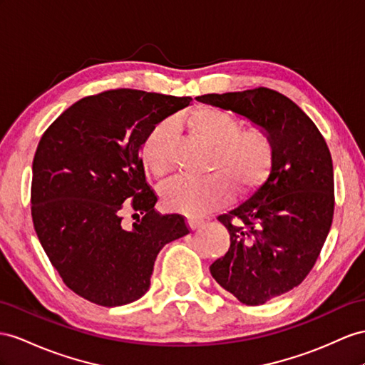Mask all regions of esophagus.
I'll return each mask as SVG.
<instances>
[{
	"label": "esophagus",
	"instance_id": "34e87169",
	"mask_svg": "<svg viewBox=\"0 0 365 365\" xmlns=\"http://www.w3.org/2000/svg\"><path fill=\"white\" fill-rule=\"evenodd\" d=\"M186 222H188V225H190V228L191 230H197L200 225H202V223H203V220H200V219H197V217H188V219H186Z\"/></svg>",
	"mask_w": 365,
	"mask_h": 365
}]
</instances>
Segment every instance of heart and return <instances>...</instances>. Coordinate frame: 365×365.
Returning a JSON list of instances; mask_svg holds the SVG:
<instances>
[{
  "mask_svg": "<svg viewBox=\"0 0 365 365\" xmlns=\"http://www.w3.org/2000/svg\"><path fill=\"white\" fill-rule=\"evenodd\" d=\"M191 134L212 148L205 179H179L165 186L163 205L170 211L203 216L225 205L231 188L247 195L262 186L273 171L276 146L262 126L242 129L240 120L220 108L203 106L188 118ZM175 125L171 120L157 123L145 137L140 158L157 179L173 171Z\"/></svg>",
  "mask_w": 365,
  "mask_h": 365,
  "instance_id": "heart-1",
  "label": "heart"
}]
</instances>
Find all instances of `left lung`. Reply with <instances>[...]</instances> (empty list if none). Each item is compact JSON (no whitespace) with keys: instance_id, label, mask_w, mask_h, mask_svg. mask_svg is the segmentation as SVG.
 Segmentation results:
<instances>
[{"instance_id":"left-lung-1","label":"left lung","mask_w":365,"mask_h":365,"mask_svg":"<svg viewBox=\"0 0 365 365\" xmlns=\"http://www.w3.org/2000/svg\"><path fill=\"white\" fill-rule=\"evenodd\" d=\"M195 100L247 117L274 140L267 182L217 217L230 231V248L210 267L242 304L262 305L301 284L319 257L334 211L330 149L312 118L277 91L255 88Z\"/></svg>"}]
</instances>
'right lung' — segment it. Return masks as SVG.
Segmentation results:
<instances>
[{"mask_svg": "<svg viewBox=\"0 0 365 365\" xmlns=\"http://www.w3.org/2000/svg\"><path fill=\"white\" fill-rule=\"evenodd\" d=\"M191 101L109 89L73 103L44 130L32 163L34 228L63 282L89 302L137 301L158 251L190 232L180 214L155 211L140 148L157 123ZM129 207L143 217L126 229Z\"/></svg>", "mask_w": 365, "mask_h": 365, "instance_id": "add662e5", "label": "right lung"}]
</instances>
